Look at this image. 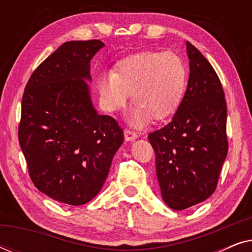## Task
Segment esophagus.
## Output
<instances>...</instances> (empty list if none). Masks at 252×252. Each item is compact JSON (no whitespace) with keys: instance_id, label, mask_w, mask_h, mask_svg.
<instances>
[{"instance_id":"34e87169","label":"esophagus","mask_w":252,"mask_h":252,"mask_svg":"<svg viewBox=\"0 0 252 252\" xmlns=\"http://www.w3.org/2000/svg\"><path fill=\"white\" fill-rule=\"evenodd\" d=\"M124 134H125L126 141H134L137 137V133L134 132V130H130L128 128H125V130H124Z\"/></svg>"}]
</instances>
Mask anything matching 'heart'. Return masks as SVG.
Listing matches in <instances>:
<instances>
[{"label": "heart", "instance_id": "1", "mask_svg": "<svg viewBox=\"0 0 252 252\" xmlns=\"http://www.w3.org/2000/svg\"><path fill=\"white\" fill-rule=\"evenodd\" d=\"M187 66L173 51H141L116 64L97 80L99 104L105 111L122 109L130 93L134 124L159 122L177 111L187 85Z\"/></svg>", "mask_w": 252, "mask_h": 252}]
</instances>
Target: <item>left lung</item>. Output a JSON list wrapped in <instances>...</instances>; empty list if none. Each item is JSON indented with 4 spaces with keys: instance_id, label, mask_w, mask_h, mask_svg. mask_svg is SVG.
Wrapping results in <instances>:
<instances>
[{
    "instance_id": "1",
    "label": "left lung",
    "mask_w": 252,
    "mask_h": 252,
    "mask_svg": "<svg viewBox=\"0 0 252 252\" xmlns=\"http://www.w3.org/2000/svg\"><path fill=\"white\" fill-rule=\"evenodd\" d=\"M186 46L190 68L187 91L171 123L148 135L161 197L178 211L215 192L228 151L221 82L201 51L188 41Z\"/></svg>"
}]
</instances>
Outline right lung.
<instances>
[{
  "mask_svg": "<svg viewBox=\"0 0 252 252\" xmlns=\"http://www.w3.org/2000/svg\"><path fill=\"white\" fill-rule=\"evenodd\" d=\"M103 46L99 40L63 43L24 91L18 139L31 180L65 204L82 205L98 194L124 142L117 120L97 115L85 81Z\"/></svg>",
  "mask_w": 252,
  "mask_h": 252,
  "instance_id": "right-lung-1",
  "label": "right lung"
}]
</instances>
